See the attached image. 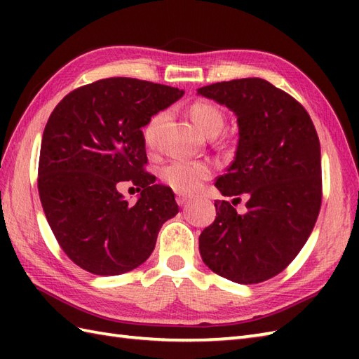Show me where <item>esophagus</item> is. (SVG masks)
<instances>
[{
  "instance_id": "esophagus-1",
  "label": "esophagus",
  "mask_w": 359,
  "mask_h": 359,
  "mask_svg": "<svg viewBox=\"0 0 359 359\" xmlns=\"http://www.w3.org/2000/svg\"><path fill=\"white\" fill-rule=\"evenodd\" d=\"M191 199V197H189V194H185V193H177V196H175V201H177V203L180 205V207H184V205Z\"/></svg>"
}]
</instances>
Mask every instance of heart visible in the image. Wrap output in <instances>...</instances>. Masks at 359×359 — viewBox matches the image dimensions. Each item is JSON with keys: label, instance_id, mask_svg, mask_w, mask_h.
Segmentation results:
<instances>
[{"label": "heart", "instance_id": "1", "mask_svg": "<svg viewBox=\"0 0 359 359\" xmlns=\"http://www.w3.org/2000/svg\"><path fill=\"white\" fill-rule=\"evenodd\" d=\"M194 125L205 135H217L224 128L225 118L219 108L210 102H196L189 109ZM165 120V112H158L152 117L143 129V140L147 147H152L156 140L158 126ZM211 166L207 162H191V160H172L160 170V179L165 185L171 187L174 191L188 193L199 188L205 180L211 177Z\"/></svg>", "mask_w": 359, "mask_h": 359}]
</instances>
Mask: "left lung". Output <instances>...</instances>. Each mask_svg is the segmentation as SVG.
<instances>
[{"label":"left lung","mask_w":359,"mask_h":359,"mask_svg":"<svg viewBox=\"0 0 359 359\" xmlns=\"http://www.w3.org/2000/svg\"><path fill=\"white\" fill-rule=\"evenodd\" d=\"M238 117L233 163L216 188L248 197L239 215L216 201L217 216L199 238L205 265L238 284L276 276L299 253L321 208V147L307 111L262 79H239L197 89Z\"/></svg>","instance_id":"8db88e82"}]
</instances>
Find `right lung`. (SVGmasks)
I'll return each mask as SVG.
<instances>
[{
	"instance_id": "right-lung-1",
	"label": "right lung",
	"mask_w": 359,
	"mask_h": 359,
	"mask_svg": "<svg viewBox=\"0 0 359 359\" xmlns=\"http://www.w3.org/2000/svg\"><path fill=\"white\" fill-rule=\"evenodd\" d=\"M184 94L114 77L72 90L50 114L38 193L60 247L83 270L117 276L137 269L151 256L160 228L179 212L172 189L143 170L142 128ZM120 181L140 187L135 204L118 193Z\"/></svg>"
}]
</instances>
